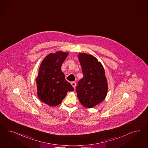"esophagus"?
Segmentation results:
<instances>
[{
    "label": "esophagus",
    "instance_id": "34e87169",
    "mask_svg": "<svg viewBox=\"0 0 148 148\" xmlns=\"http://www.w3.org/2000/svg\"><path fill=\"white\" fill-rule=\"evenodd\" d=\"M71 84L72 86L74 88H75L76 85V82H72L71 83Z\"/></svg>",
    "mask_w": 148,
    "mask_h": 148
}]
</instances>
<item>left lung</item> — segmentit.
Segmentation results:
<instances>
[{
  "mask_svg": "<svg viewBox=\"0 0 148 148\" xmlns=\"http://www.w3.org/2000/svg\"><path fill=\"white\" fill-rule=\"evenodd\" d=\"M78 58L83 77L78 82L77 95L86 108H92L105 100L108 91L104 68L95 57L79 53Z\"/></svg>",
  "mask_w": 148,
  "mask_h": 148,
  "instance_id": "8db88e82",
  "label": "left lung"
}]
</instances>
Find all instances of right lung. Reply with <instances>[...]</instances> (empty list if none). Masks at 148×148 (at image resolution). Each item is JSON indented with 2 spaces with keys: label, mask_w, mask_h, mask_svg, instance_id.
Listing matches in <instances>:
<instances>
[{
  "label": "right lung",
  "mask_w": 148,
  "mask_h": 148,
  "mask_svg": "<svg viewBox=\"0 0 148 148\" xmlns=\"http://www.w3.org/2000/svg\"><path fill=\"white\" fill-rule=\"evenodd\" d=\"M68 54L62 51L51 53L43 59L39 68L36 78L38 96L40 100L50 106L60 104L67 92L74 90L61 70Z\"/></svg>",
  "instance_id": "add662e5"
}]
</instances>
